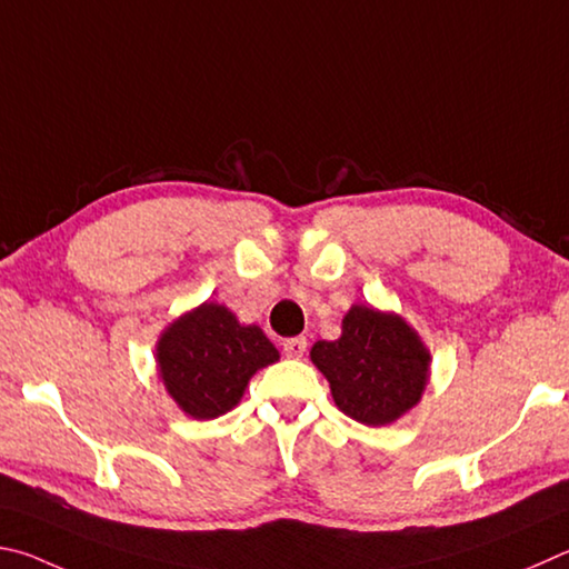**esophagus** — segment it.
<instances>
[{
	"label": "esophagus",
	"instance_id": "obj_1",
	"mask_svg": "<svg viewBox=\"0 0 569 569\" xmlns=\"http://www.w3.org/2000/svg\"><path fill=\"white\" fill-rule=\"evenodd\" d=\"M282 350H284L287 357H305L307 340H305V337H292V340L282 342Z\"/></svg>",
	"mask_w": 569,
	"mask_h": 569
}]
</instances>
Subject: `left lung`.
Segmentation results:
<instances>
[{
    "mask_svg": "<svg viewBox=\"0 0 569 569\" xmlns=\"http://www.w3.org/2000/svg\"><path fill=\"white\" fill-rule=\"evenodd\" d=\"M310 357L330 382L335 405L370 427L390 425L420 402L430 370L412 327L365 305L347 312L340 340L315 342Z\"/></svg>",
    "mask_w": 569,
    "mask_h": 569,
    "instance_id": "8db88e82",
    "label": "left lung"
}]
</instances>
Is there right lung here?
<instances>
[{
    "instance_id": "obj_1",
    "label": "right lung",
    "mask_w": 569,
    "mask_h": 569,
    "mask_svg": "<svg viewBox=\"0 0 569 569\" xmlns=\"http://www.w3.org/2000/svg\"><path fill=\"white\" fill-rule=\"evenodd\" d=\"M279 360L274 345L254 325H239L222 305H199L167 327L157 345L167 392L194 420L232 410L257 370Z\"/></svg>"
}]
</instances>
